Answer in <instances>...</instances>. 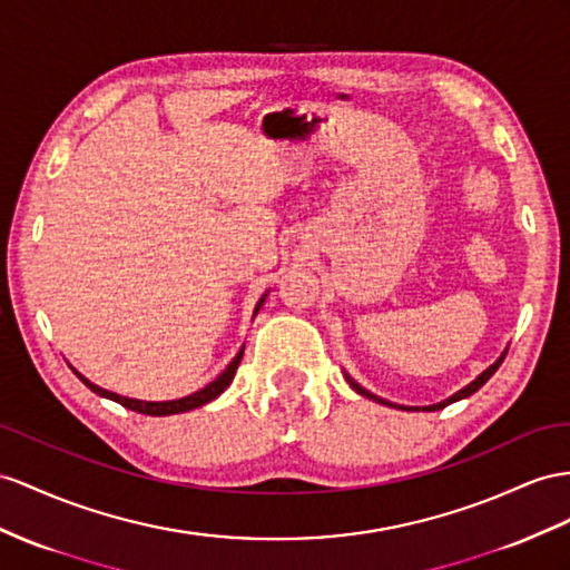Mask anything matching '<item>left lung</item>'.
I'll use <instances>...</instances> for the list:
<instances>
[{"mask_svg":"<svg viewBox=\"0 0 570 570\" xmlns=\"http://www.w3.org/2000/svg\"><path fill=\"white\" fill-rule=\"evenodd\" d=\"M505 354H508V352H503L499 358H495V363H491V366H489L484 373L476 375L470 385H464L462 390H458L455 395H452V397H448V400H443V402H438V404H431V406H421V410H424V412H435V410H443V406H448V404H452V402H458V400H464V397L474 395V392H476L481 385H484V383L489 381V377H491L495 371H499V366H501V363H503ZM344 375H346L348 385H352V387L358 392V395H363V397H368V400H373V402H381V404H387V406H397V410H406V412L419 410V406H402V404H392V402H387V400H381V397H377V395H373V392H368L366 387H361V385L354 381L352 375H348V373H344Z\"/></svg>","mask_w":570,"mask_h":570,"instance_id":"1","label":"left lung"}]
</instances>
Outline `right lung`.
I'll return each instance as SVG.
<instances>
[{
    "label": "right lung",
    "mask_w": 570,
    "mask_h": 570,
    "mask_svg": "<svg viewBox=\"0 0 570 570\" xmlns=\"http://www.w3.org/2000/svg\"><path fill=\"white\" fill-rule=\"evenodd\" d=\"M265 298H267V294L257 301V305H255V315H257V311L262 308V303H265ZM243 352H245V346H240V352L236 354V358H233V361L228 363V366H226V371H224L222 375H218V377H214V381H212L209 385H204L202 390L193 392V395L180 397V400H170V402H144V400H129V397L118 395V392H110V390H104V387L94 385L91 381H86V377H83L81 373H77V371H75V373L81 377V383H83L86 387H89L91 392H96V395H100V397H108V400H112V402H118V404L127 406V410L139 412V414H146V416H168V414H183V412H189V410H197V406L207 404V402H212V400H216L218 395H222V392L230 385L233 375H236V371H238V366H240Z\"/></svg>",
    "instance_id": "add662e5"
}]
</instances>
